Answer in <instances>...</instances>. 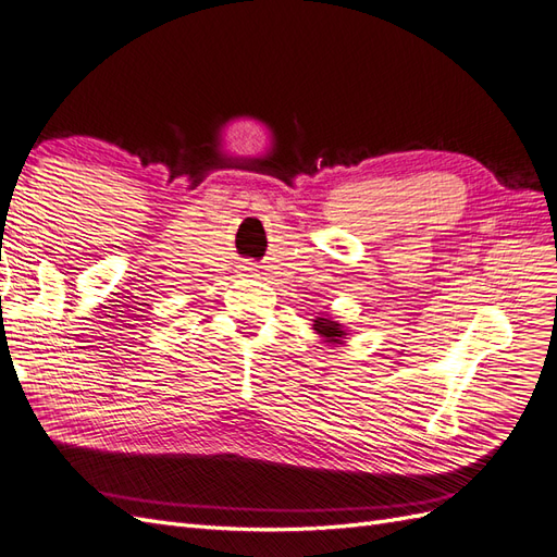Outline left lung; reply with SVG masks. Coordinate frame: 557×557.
<instances>
[{
  "instance_id": "1",
  "label": "left lung",
  "mask_w": 557,
  "mask_h": 557,
  "mask_svg": "<svg viewBox=\"0 0 557 557\" xmlns=\"http://www.w3.org/2000/svg\"><path fill=\"white\" fill-rule=\"evenodd\" d=\"M313 330H315L318 334H323L327 342H342L344 334H346L339 323H334V320H327V318L313 320Z\"/></svg>"
}]
</instances>
